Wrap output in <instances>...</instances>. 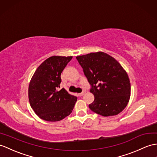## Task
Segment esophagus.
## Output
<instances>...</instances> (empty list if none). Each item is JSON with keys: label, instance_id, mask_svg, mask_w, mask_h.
Here are the masks:
<instances>
[{"label": "esophagus", "instance_id": "34e87169", "mask_svg": "<svg viewBox=\"0 0 157 157\" xmlns=\"http://www.w3.org/2000/svg\"><path fill=\"white\" fill-rule=\"evenodd\" d=\"M85 93H86V91L84 90V91L82 92V93H78V96H80V97H82V95H84V94H85Z\"/></svg>", "mask_w": 157, "mask_h": 157}]
</instances>
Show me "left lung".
Here are the masks:
<instances>
[{
    "label": "left lung",
    "instance_id": "1",
    "mask_svg": "<svg viewBox=\"0 0 157 157\" xmlns=\"http://www.w3.org/2000/svg\"><path fill=\"white\" fill-rule=\"evenodd\" d=\"M91 85L94 97L89 105L102 117L117 115L125 109L131 97V83L127 72L118 61L103 52L76 57Z\"/></svg>",
    "mask_w": 157,
    "mask_h": 157
}]
</instances>
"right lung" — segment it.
Returning <instances> with one entry per match:
<instances>
[{
    "instance_id": "add662e5",
    "label": "right lung",
    "mask_w": 157,
    "mask_h": 157,
    "mask_svg": "<svg viewBox=\"0 0 157 157\" xmlns=\"http://www.w3.org/2000/svg\"><path fill=\"white\" fill-rule=\"evenodd\" d=\"M72 58L51 56L34 72L29 86V100L34 112L41 119L59 121L73 110L77 98L64 89L57 90L61 82V73Z\"/></svg>"
}]
</instances>
